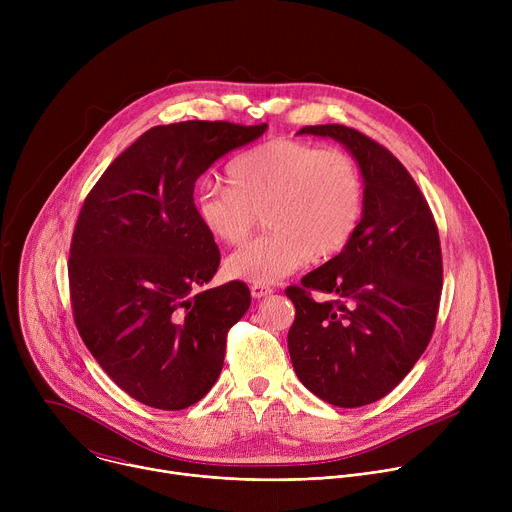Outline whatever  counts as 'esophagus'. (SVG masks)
<instances>
[{
  "mask_svg": "<svg viewBox=\"0 0 512 512\" xmlns=\"http://www.w3.org/2000/svg\"><path fill=\"white\" fill-rule=\"evenodd\" d=\"M269 294H273V289H271L269 285H261V283H253V285H251V296H253L255 300H261V298H265V296H269Z\"/></svg>",
  "mask_w": 512,
  "mask_h": 512,
  "instance_id": "esophagus-1",
  "label": "esophagus"
}]
</instances>
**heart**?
Wrapping results in <instances>:
<instances>
[{"instance_id": "obj_1", "label": "heart", "mask_w": 512, "mask_h": 512, "mask_svg": "<svg viewBox=\"0 0 512 512\" xmlns=\"http://www.w3.org/2000/svg\"><path fill=\"white\" fill-rule=\"evenodd\" d=\"M231 186L204 182L194 208L206 233L225 245L243 243L255 212L263 237L225 261L233 279L275 283L312 257L338 255L354 239L364 212V180L352 156L296 139H271L229 168Z\"/></svg>"}]
</instances>
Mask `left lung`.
Instances as JSON below:
<instances>
[{
	"label": "left lung",
	"instance_id": "obj_1",
	"mask_svg": "<svg viewBox=\"0 0 512 512\" xmlns=\"http://www.w3.org/2000/svg\"><path fill=\"white\" fill-rule=\"evenodd\" d=\"M298 133L344 145L362 172L364 212L344 251L285 289L296 306L287 348L316 397L362 407L391 393L429 344L442 294L440 235L411 174L383 145L344 125Z\"/></svg>",
	"mask_w": 512,
	"mask_h": 512
}]
</instances>
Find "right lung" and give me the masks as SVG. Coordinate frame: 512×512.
I'll return each instance as SVG.
<instances>
[{
  "label": "right lung",
  "instance_id": "1",
  "mask_svg": "<svg viewBox=\"0 0 512 512\" xmlns=\"http://www.w3.org/2000/svg\"><path fill=\"white\" fill-rule=\"evenodd\" d=\"M267 123L158 125L105 170L72 235L68 279L79 334L143 405L198 403L223 371L227 332L251 306L241 281L198 291L221 263L194 208L196 180Z\"/></svg>",
  "mask_w": 512,
  "mask_h": 512
}]
</instances>
